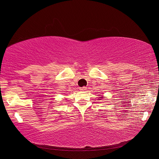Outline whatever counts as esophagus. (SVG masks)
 Wrapping results in <instances>:
<instances>
[{"label": "esophagus", "mask_w": 159, "mask_h": 159, "mask_svg": "<svg viewBox=\"0 0 159 159\" xmlns=\"http://www.w3.org/2000/svg\"><path fill=\"white\" fill-rule=\"evenodd\" d=\"M86 87H85V86H84V87H81V88H80V89L81 90V91H85V89H86Z\"/></svg>", "instance_id": "obj_1"}]
</instances>
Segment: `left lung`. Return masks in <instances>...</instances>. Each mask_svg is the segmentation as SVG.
<instances>
[{
    "label": "left lung",
    "mask_w": 159,
    "mask_h": 159,
    "mask_svg": "<svg viewBox=\"0 0 159 159\" xmlns=\"http://www.w3.org/2000/svg\"><path fill=\"white\" fill-rule=\"evenodd\" d=\"M101 98H103V97H101Z\"/></svg>",
    "instance_id": "left-lung-1"
}]
</instances>
